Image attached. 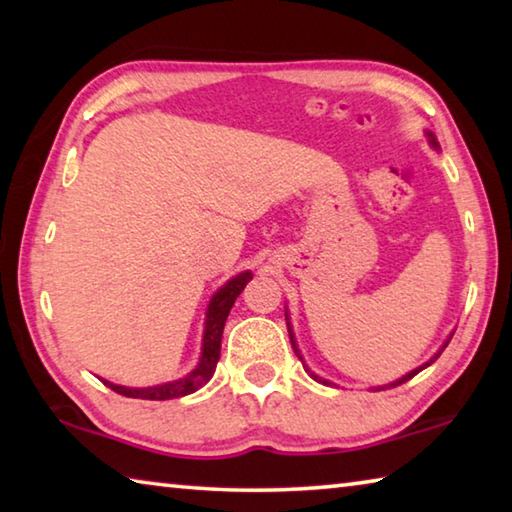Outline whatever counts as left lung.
<instances>
[{
    "instance_id": "obj_1",
    "label": "left lung",
    "mask_w": 512,
    "mask_h": 512,
    "mask_svg": "<svg viewBox=\"0 0 512 512\" xmlns=\"http://www.w3.org/2000/svg\"><path fill=\"white\" fill-rule=\"evenodd\" d=\"M424 135H427V140H429V144L433 146V149H436V151H438V149H440V144H438V140H436V135H433L431 131H424ZM284 316H287V327H289V339H291V345H293V350H296V354H298V359L302 361V366H305V370L309 372V377H311V379H316V381H318V384H323V386H334V384H332V381H327V379H323V377H318V375H316V372H311V370H309V366H307V363H305V359H302V354H300V348H298V343H296V334H293V325H291V316H289V311H284ZM452 336H454V334H449V336H447V341H445L443 345H440V350H438L436 354H433V357H431L429 361H424V363H422V366H418V368H413L411 372H406V375H404V377H400V379H395V381H391V384H384V386H372V388H370V391H386V388H395V386H400V384H404V381H409L411 377H415V375H418V372H420V370H424V368H427V366H431V363H433V361H436V359L440 357V352H443V350L447 348V343H449V341H452Z\"/></svg>"
}]
</instances>
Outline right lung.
Listing matches in <instances>:
<instances>
[{
  "instance_id": "1",
  "label": "right lung",
  "mask_w": 512,
  "mask_h": 512,
  "mask_svg": "<svg viewBox=\"0 0 512 512\" xmlns=\"http://www.w3.org/2000/svg\"><path fill=\"white\" fill-rule=\"evenodd\" d=\"M250 280H253V273L241 271L235 277H230L223 287L216 289L205 311L201 357H198L196 368L192 372H187L185 377L164 381V384H155V386H144V388L119 386V384H112L108 379H101L103 384L112 388L115 393L135 397V400H173V397H185L189 393H196L198 388H203L214 375L216 363H219V357H221V336H223L225 320H228L232 305H235L239 293L244 291V287Z\"/></svg>"
}]
</instances>
